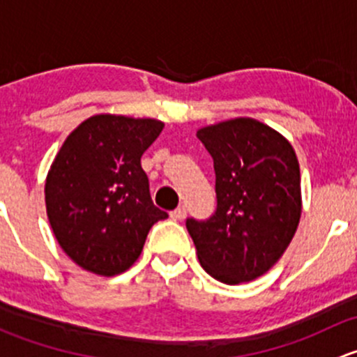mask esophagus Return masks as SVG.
Here are the masks:
<instances>
[{
  "label": "esophagus",
  "instance_id": "34e87169",
  "mask_svg": "<svg viewBox=\"0 0 357 357\" xmlns=\"http://www.w3.org/2000/svg\"><path fill=\"white\" fill-rule=\"evenodd\" d=\"M185 215H186L185 207H178L171 212V218L174 219V221H181V219H185Z\"/></svg>",
  "mask_w": 357,
  "mask_h": 357
}]
</instances>
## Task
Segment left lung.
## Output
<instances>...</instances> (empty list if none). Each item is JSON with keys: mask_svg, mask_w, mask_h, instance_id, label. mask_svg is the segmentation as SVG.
I'll use <instances>...</instances> for the list:
<instances>
[{"mask_svg": "<svg viewBox=\"0 0 357 357\" xmlns=\"http://www.w3.org/2000/svg\"><path fill=\"white\" fill-rule=\"evenodd\" d=\"M214 160L215 212L186 219L202 268L226 285L264 275L290 245L302 212L301 169L289 139L250 117L197 131Z\"/></svg>", "mask_w": 357, "mask_h": 357, "instance_id": "obj_1", "label": "left lung"}]
</instances>
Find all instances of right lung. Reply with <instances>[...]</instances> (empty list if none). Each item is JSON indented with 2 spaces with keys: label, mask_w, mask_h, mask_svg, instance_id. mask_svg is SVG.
<instances>
[{
  "label": "right lung",
  "mask_w": 357,
  "mask_h": 357,
  "mask_svg": "<svg viewBox=\"0 0 357 357\" xmlns=\"http://www.w3.org/2000/svg\"><path fill=\"white\" fill-rule=\"evenodd\" d=\"M164 129L157 119L100 114L77 126L56 153L45 185L59 245L86 271L115 276L142 254L155 207L142 155Z\"/></svg>",
  "instance_id": "add662e5"
}]
</instances>
